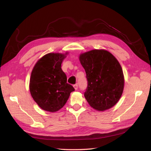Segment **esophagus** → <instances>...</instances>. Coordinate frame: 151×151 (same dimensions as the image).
<instances>
[{
	"label": "esophagus",
	"mask_w": 151,
	"mask_h": 151,
	"mask_svg": "<svg viewBox=\"0 0 151 151\" xmlns=\"http://www.w3.org/2000/svg\"><path fill=\"white\" fill-rule=\"evenodd\" d=\"M73 87H74V88H75V90H77V89H78V84H75L73 86Z\"/></svg>",
	"instance_id": "obj_1"
}]
</instances>
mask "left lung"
<instances>
[{
    "label": "left lung",
    "instance_id": "8db88e82",
    "mask_svg": "<svg viewBox=\"0 0 151 151\" xmlns=\"http://www.w3.org/2000/svg\"><path fill=\"white\" fill-rule=\"evenodd\" d=\"M79 60L88 80L84 97L88 104L101 111L113 107L124 85L123 69L116 58L106 50L94 49L80 54Z\"/></svg>",
    "mask_w": 151,
    "mask_h": 151
}]
</instances>
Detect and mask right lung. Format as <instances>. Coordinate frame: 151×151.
<instances>
[{"mask_svg": "<svg viewBox=\"0 0 151 151\" xmlns=\"http://www.w3.org/2000/svg\"><path fill=\"white\" fill-rule=\"evenodd\" d=\"M65 54L49 53L35 64L30 79V91L34 101L45 111L56 112L68 100L75 91L67 83V76L61 66Z\"/></svg>", "mask_w": 151, "mask_h": 151, "instance_id": "right-lung-1", "label": "right lung"}]
</instances>
